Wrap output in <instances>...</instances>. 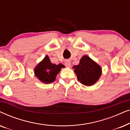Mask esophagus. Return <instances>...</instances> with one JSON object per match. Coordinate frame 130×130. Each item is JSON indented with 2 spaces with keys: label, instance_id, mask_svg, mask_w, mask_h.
<instances>
[{
  "label": "esophagus",
  "instance_id": "1",
  "mask_svg": "<svg viewBox=\"0 0 130 130\" xmlns=\"http://www.w3.org/2000/svg\"><path fill=\"white\" fill-rule=\"evenodd\" d=\"M65 66L67 67H71V63L70 61L69 60H67L65 61Z\"/></svg>",
  "mask_w": 130,
  "mask_h": 130
}]
</instances>
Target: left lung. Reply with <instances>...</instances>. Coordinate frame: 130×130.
Returning <instances> with one entry per match:
<instances>
[{
    "label": "left lung",
    "instance_id": "8db88e82",
    "mask_svg": "<svg viewBox=\"0 0 130 130\" xmlns=\"http://www.w3.org/2000/svg\"><path fill=\"white\" fill-rule=\"evenodd\" d=\"M80 82L86 86H91L98 80L102 73L101 67L88 56H84L77 66L73 67Z\"/></svg>",
    "mask_w": 130,
    "mask_h": 130
}]
</instances>
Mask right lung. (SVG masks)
Here are the masks:
<instances>
[{
    "label": "right lung",
    "instance_id": "1",
    "mask_svg": "<svg viewBox=\"0 0 130 130\" xmlns=\"http://www.w3.org/2000/svg\"><path fill=\"white\" fill-rule=\"evenodd\" d=\"M63 67L64 65L61 64L56 65L51 63L47 56L34 69V73L35 76L42 82L51 83L55 80L56 76Z\"/></svg>",
    "mask_w": 130,
    "mask_h": 130
}]
</instances>
